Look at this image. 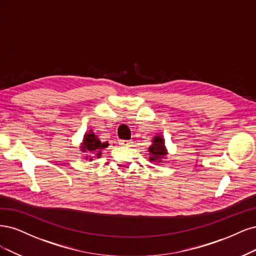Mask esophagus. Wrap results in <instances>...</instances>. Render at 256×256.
<instances>
[{"label": "esophagus", "instance_id": "34e87169", "mask_svg": "<svg viewBox=\"0 0 256 256\" xmlns=\"http://www.w3.org/2000/svg\"><path fill=\"white\" fill-rule=\"evenodd\" d=\"M119 144L121 146H130L132 144H133V142L132 140H120Z\"/></svg>", "mask_w": 256, "mask_h": 256}]
</instances>
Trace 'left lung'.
I'll return each mask as SVG.
<instances>
[{
  "label": "left lung",
  "instance_id": "obj_1",
  "mask_svg": "<svg viewBox=\"0 0 256 256\" xmlns=\"http://www.w3.org/2000/svg\"><path fill=\"white\" fill-rule=\"evenodd\" d=\"M152 144L149 146L150 152V160L151 162H162V160L167 155L166 146H164V137L160 135L155 136L152 140Z\"/></svg>",
  "mask_w": 256,
  "mask_h": 256
}]
</instances>
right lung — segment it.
Segmentation results:
<instances>
[{
    "label": "right lung",
    "mask_w": 256,
    "mask_h": 256,
    "mask_svg": "<svg viewBox=\"0 0 256 256\" xmlns=\"http://www.w3.org/2000/svg\"><path fill=\"white\" fill-rule=\"evenodd\" d=\"M108 146L107 142H101L100 139L94 135V132L90 130L89 133H86L84 135L83 142H82L80 146V151L86 153V158L85 160H92L94 156H96V158H100L101 156V150L105 149V148Z\"/></svg>",
    "instance_id": "right-lung-1"
}]
</instances>
